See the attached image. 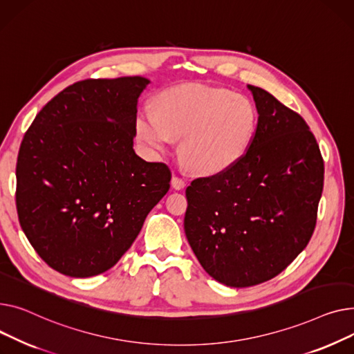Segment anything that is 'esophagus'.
Segmentation results:
<instances>
[{
  "mask_svg": "<svg viewBox=\"0 0 354 354\" xmlns=\"http://www.w3.org/2000/svg\"><path fill=\"white\" fill-rule=\"evenodd\" d=\"M171 185H173V189L181 190V189H184V187H185V181H184L181 177L174 176V177L171 178Z\"/></svg>",
  "mask_w": 354,
  "mask_h": 354,
  "instance_id": "34e87169",
  "label": "esophagus"
}]
</instances>
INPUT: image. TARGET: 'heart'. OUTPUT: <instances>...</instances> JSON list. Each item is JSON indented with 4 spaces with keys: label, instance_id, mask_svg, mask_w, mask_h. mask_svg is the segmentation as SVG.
I'll return each instance as SVG.
<instances>
[{
    "label": "heart",
    "instance_id": "heart-1",
    "mask_svg": "<svg viewBox=\"0 0 354 354\" xmlns=\"http://www.w3.org/2000/svg\"><path fill=\"white\" fill-rule=\"evenodd\" d=\"M259 114L244 95L221 87L187 84L158 97V113L144 107L136 121L140 138L157 151L181 138L180 154L201 174H217L239 162L253 141Z\"/></svg>",
    "mask_w": 354,
    "mask_h": 354
}]
</instances>
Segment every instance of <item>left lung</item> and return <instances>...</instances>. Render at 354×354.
Returning a JSON list of instances; mask_svg holds the SVG:
<instances>
[{
  "instance_id": "obj_1",
  "label": "left lung",
  "mask_w": 354,
  "mask_h": 354,
  "mask_svg": "<svg viewBox=\"0 0 354 354\" xmlns=\"http://www.w3.org/2000/svg\"><path fill=\"white\" fill-rule=\"evenodd\" d=\"M259 113L244 157L187 187L184 232L203 268L230 287L280 274L313 236L324 162L300 114L247 86Z\"/></svg>"
}]
</instances>
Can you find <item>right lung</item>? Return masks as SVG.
<instances>
[{"instance_id":"obj_1","label":"right lung","mask_w":354,"mask_h":354,"mask_svg":"<svg viewBox=\"0 0 354 354\" xmlns=\"http://www.w3.org/2000/svg\"><path fill=\"white\" fill-rule=\"evenodd\" d=\"M144 77L84 80L48 101L17 158V213L38 256L58 273L107 272L170 189L171 171L133 149Z\"/></svg>"}]
</instances>
